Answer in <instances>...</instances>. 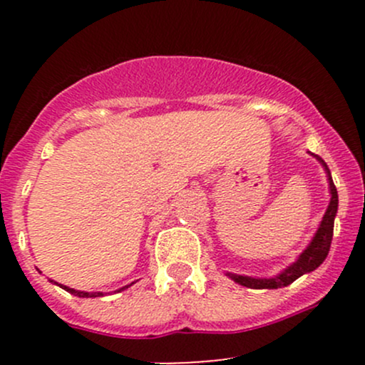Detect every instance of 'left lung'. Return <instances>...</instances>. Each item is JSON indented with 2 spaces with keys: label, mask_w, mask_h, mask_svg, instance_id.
I'll return each instance as SVG.
<instances>
[{
  "label": "left lung",
  "mask_w": 365,
  "mask_h": 365,
  "mask_svg": "<svg viewBox=\"0 0 365 365\" xmlns=\"http://www.w3.org/2000/svg\"><path fill=\"white\" fill-rule=\"evenodd\" d=\"M314 156L317 161L321 163V166L326 171V177H328L329 183V204L326 209L324 216H322L319 226H317L316 233H314L312 240L309 242V245L300 252L299 257L295 259V262H292L290 266L284 267L283 271H279L278 274L269 276V278H254V276H245V274H237V273H226L228 278H232L233 282L242 284L247 288H255V290H276V288L288 287V284L299 279L300 276L312 273L314 269L321 266L324 262V259L328 257L331 240H333V226H334V217L338 212V192L334 187L333 178H331V171L324 161L316 154L309 153Z\"/></svg>",
  "instance_id": "obj_1"
}]
</instances>
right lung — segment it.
Listing matches in <instances>:
<instances>
[{
	"mask_svg": "<svg viewBox=\"0 0 365 365\" xmlns=\"http://www.w3.org/2000/svg\"><path fill=\"white\" fill-rule=\"evenodd\" d=\"M49 282L54 283V284H58L56 282H53V279H49ZM132 284H133V283L125 284V287H121L120 290H116V292H123V290H127V288H128V287H132ZM58 287H61L63 290H66L68 293H72V295H75V297H82V299H92V297H103V295H104L103 292H81V290H75V288L66 287V284H58Z\"/></svg>",
	"mask_w": 365,
	"mask_h": 365,
	"instance_id": "add662e5",
	"label": "right lung"
}]
</instances>
